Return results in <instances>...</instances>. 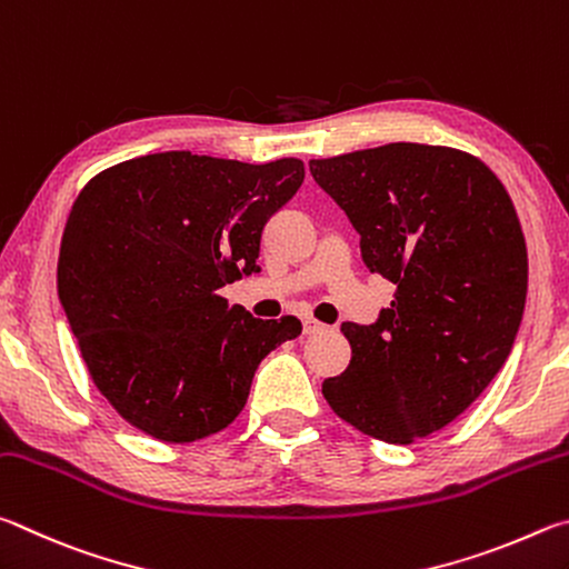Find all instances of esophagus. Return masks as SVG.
<instances>
[{
    "instance_id": "obj_1",
    "label": "esophagus",
    "mask_w": 569,
    "mask_h": 569,
    "mask_svg": "<svg viewBox=\"0 0 569 569\" xmlns=\"http://www.w3.org/2000/svg\"><path fill=\"white\" fill-rule=\"evenodd\" d=\"M302 330H305V335H317V332L325 330V325L317 322L315 317H305V320H302Z\"/></svg>"
}]
</instances>
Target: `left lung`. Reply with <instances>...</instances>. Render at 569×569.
<instances>
[{"instance_id": "8db88e82", "label": "left lung", "mask_w": 569, "mask_h": 569, "mask_svg": "<svg viewBox=\"0 0 569 569\" xmlns=\"http://www.w3.org/2000/svg\"><path fill=\"white\" fill-rule=\"evenodd\" d=\"M360 232L370 272L395 284L375 325L345 322L350 367L322 382L337 417L410 445L460 417L512 352L527 297L515 204L482 159L392 142L310 159Z\"/></svg>"}]
</instances>
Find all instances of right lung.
I'll return each mask as SVG.
<instances>
[{"label":"right lung","instance_id":"right-lung-1","mask_svg":"<svg viewBox=\"0 0 569 569\" xmlns=\"http://www.w3.org/2000/svg\"><path fill=\"white\" fill-rule=\"evenodd\" d=\"M302 179L295 157L159 152L104 169L74 199L59 302L97 390L137 430L172 445L224 430L259 362L302 332L292 315L254 320L219 295L259 272L267 219Z\"/></svg>","mask_w":569,"mask_h":569}]
</instances>
